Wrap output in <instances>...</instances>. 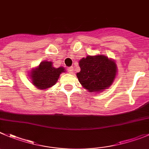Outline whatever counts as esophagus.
<instances>
[{
    "label": "esophagus",
    "mask_w": 149,
    "mask_h": 149,
    "mask_svg": "<svg viewBox=\"0 0 149 149\" xmlns=\"http://www.w3.org/2000/svg\"><path fill=\"white\" fill-rule=\"evenodd\" d=\"M67 70H68V72H69V73H70V74H73L74 73V69H73V67H72V66L68 68Z\"/></svg>",
    "instance_id": "obj_1"
}]
</instances>
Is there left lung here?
<instances>
[{
	"label": "left lung",
	"instance_id": "left-lung-1",
	"mask_svg": "<svg viewBox=\"0 0 149 149\" xmlns=\"http://www.w3.org/2000/svg\"><path fill=\"white\" fill-rule=\"evenodd\" d=\"M79 82L91 92L103 91L110 86L117 74L115 63L104 55L87 56L79 61Z\"/></svg>",
	"mask_w": 149,
	"mask_h": 149
}]
</instances>
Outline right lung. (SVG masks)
Returning <instances> with one entry per match:
<instances>
[{
	"label": "right lung",
	"mask_w": 149,
	"mask_h": 149,
	"mask_svg": "<svg viewBox=\"0 0 149 149\" xmlns=\"http://www.w3.org/2000/svg\"><path fill=\"white\" fill-rule=\"evenodd\" d=\"M63 67H53L52 63L44 61L38 68L31 72L30 77L32 79V84L39 89H46L57 83L59 76L65 72Z\"/></svg>",
	"instance_id": "add662e5"
}]
</instances>
